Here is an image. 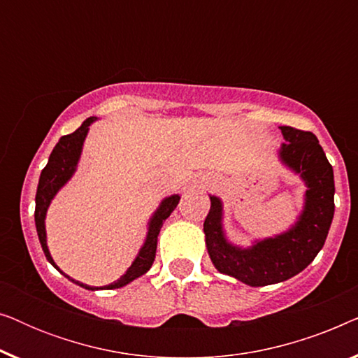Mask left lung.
<instances>
[{
	"label": "left lung",
	"mask_w": 358,
	"mask_h": 358,
	"mask_svg": "<svg viewBox=\"0 0 358 358\" xmlns=\"http://www.w3.org/2000/svg\"><path fill=\"white\" fill-rule=\"evenodd\" d=\"M285 143L277 150L282 166L305 182L303 208L285 231L251 246L228 239L223 227V202L210 195V212L203 222L205 244L218 272L249 287H266L295 277L313 262L324 246L334 218V173L320 141L311 131L278 127Z\"/></svg>",
	"instance_id": "obj_1"
}]
</instances>
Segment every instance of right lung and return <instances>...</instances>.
Segmentation results:
<instances>
[{
	"label": "right lung",
	"instance_id": "right-lung-1",
	"mask_svg": "<svg viewBox=\"0 0 358 358\" xmlns=\"http://www.w3.org/2000/svg\"><path fill=\"white\" fill-rule=\"evenodd\" d=\"M97 117H90L83 122L81 127L78 130L73 131L70 135L62 136L55 145V148L50 153V158H48V163L45 168L42 169L41 179H38L37 185V194H36V228L38 234V241L42 244L43 254H45L47 261L52 264L53 267L57 268L58 272L63 273L68 280H71L76 285H80L86 290H112V288H120L125 287L127 283L134 282L135 278H138L150 271V267L153 266L155 256H156V244H158V234L159 229L166 222V218L169 217L171 213L174 212V208L178 207L180 195L173 194L169 197H164L158 205V208L155 210L153 215L150 217L148 222V229H146L145 241L141 244L138 254L131 262V266L127 268V272L122 275L119 280L109 283L106 287H90L85 285V283L76 282L75 278H70L65 272L62 271L60 267L57 266L55 261H53L50 251H48L47 246V229H45V217L47 210L50 207L52 200L55 199V195L60 192L62 187H65L68 180H70L76 173L78 163H80L81 153H83V145H85V140L87 136V131H90V125L94 124Z\"/></svg>",
	"mask_w": 358,
	"mask_h": 358
}]
</instances>
